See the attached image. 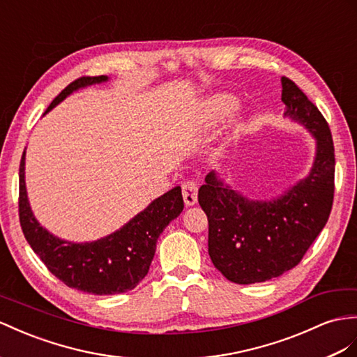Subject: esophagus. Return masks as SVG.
I'll list each match as a JSON object with an SVG mask.
<instances>
[{
	"label": "esophagus",
	"mask_w": 357,
	"mask_h": 357,
	"mask_svg": "<svg viewBox=\"0 0 357 357\" xmlns=\"http://www.w3.org/2000/svg\"><path fill=\"white\" fill-rule=\"evenodd\" d=\"M182 196H184L185 205L191 206L197 202V184L193 179H187L182 182Z\"/></svg>",
	"instance_id": "34e87169"
}]
</instances>
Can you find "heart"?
<instances>
[{
	"mask_svg": "<svg viewBox=\"0 0 357 357\" xmlns=\"http://www.w3.org/2000/svg\"><path fill=\"white\" fill-rule=\"evenodd\" d=\"M232 107H234L232 98H227V96L215 98L211 102V105H209V112H208L209 125H214L215 122L220 121L222 117H225L227 113L231 112Z\"/></svg>",
	"mask_w": 357,
	"mask_h": 357,
	"instance_id": "heart-1",
	"label": "heart"
}]
</instances>
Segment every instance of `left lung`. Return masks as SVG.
Returning a JSON list of instances; mask_svg holds the SVG:
<instances>
[{
  "label": "left lung",
  "instance_id": "left-lung-1",
  "mask_svg": "<svg viewBox=\"0 0 357 357\" xmlns=\"http://www.w3.org/2000/svg\"><path fill=\"white\" fill-rule=\"evenodd\" d=\"M287 114L317 139L310 175L273 202L249 200L214 173L197 199L208 217V252L215 268L235 283L266 282L296 267L326 226L335 195V148L321 112L294 81L282 77Z\"/></svg>",
  "mask_w": 357,
  "mask_h": 357
}]
</instances>
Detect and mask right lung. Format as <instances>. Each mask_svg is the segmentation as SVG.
<instances>
[{"label":"right lung","mask_w":357,"mask_h":357,"mask_svg":"<svg viewBox=\"0 0 357 357\" xmlns=\"http://www.w3.org/2000/svg\"><path fill=\"white\" fill-rule=\"evenodd\" d=\"M107 81L105 75L79 77L63 89L47 112L72 91ZM25 152L20 164V222L25 240L47 268L69 288L96 296L134 289L148 274L157 240L166 226L184 209L181 187H175L135 215L122 229L102 240L74 244L56 238L36 220L26 199L24 179Z\"/></svg>","instance_id":"1"}]
</instances>
